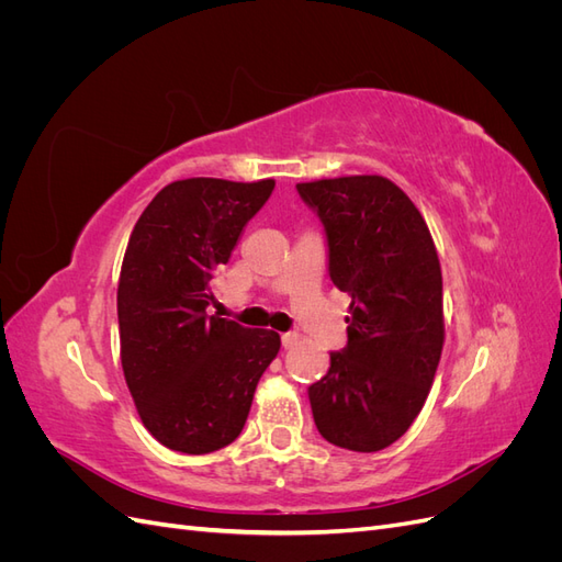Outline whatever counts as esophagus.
I'll return each instance as SVG.
<instances>
[{
	"instance_id": "esophagus-1",
	"label": "esophagus",
	"mask_w": 562,
	"mask_h": 562,
	"mask_svg": "<svg viewBox=\"0 0 562 562\" xmlns=\"http://www.w3.org/2000/svg\"><path fill=\"white\" fill-rule=\"evenodd\" d=\"M297 339H300L297 333H283L281 335V345H283V349H291V347L297 345Z\"/></svg>"
}]
</instances>
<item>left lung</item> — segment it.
Wrapping results in <instances>:
<instances>
[{"instance_id": "8db88e82", "label": "left lung", "mask_w": 562, "mask_h": 562, "mask_svg": "<svg viewBox=\"0 0 562 562\" xmlns=\"http://www.w3.org/2000/svg\"><path fill=\"white\" fill-rule=\"evenodd\" d=\"M328 241L330 281L351 295L347 347L310 386L318 434L378 452L398 440L429 396L443 351V277L427 223L382 176L300 182Z\"/></svg>"}]
</instances>
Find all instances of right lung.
I'll return each instance as SVG.
<instances>
[{
    "label": "right lung",
    "instance_id": "obj_1",
    "mask_svg": "<svg viewBox=\"0 0 562 562\" xmlns=\"http://www.w3.org/2000/svg\"><path fill=\"white\" fill-rule=\"evenodd\" d=\"M274 184L178 180L131 232L116 291L122 368L145 429L176 452L206 454L236 440L279 353V333L206 314L215 271Z\"/></svg>",
    "mask_w": 562,
    "mask_h": 562
}]
</instances>
